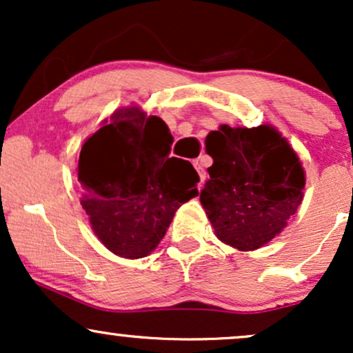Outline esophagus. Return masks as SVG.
Wrapping results in <instances>:
<instances>
[{
    "label": "esophagus",
    "instance_id": "1",
    "mask_svg": "<svg viewBox=\"0 0 353 353\" xmlns=\"http://www.w3.org/2000/svg\"><path fill=\"white\" fill-rule=\"evenodd\" d=\"M194 168H196V171H197V174H199V179H201V184H204V181H205V177H208V174H205V169H204V165H202V163L201 161H194Z\"/></svg>",
    "mask_w": 353,
    "mask_h": 353
}]
</instances>
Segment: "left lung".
<instances>
[{
  "mask_svg": "<svg viewBox=\"0 0 353 353\" xmlns=\"http://www.w3.org/2000/svg\"><path fill=\"white\" fill-rule=\"evenodd\" d=\"M212 157L201 204L219 241L249 252L287 228L302 204L305 171L281 131L219 125L205 137Z\"/></svg>",
  "mask_w": 353,
  "mask_h": 353,
  "instance_id": "1",
  "label": "left lung"
}]
</instances>
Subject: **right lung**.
<instances>
[{"label": "right lung", "mask_w": 353, "mask_h": 353, "mask_svg": "<svg viewBox=\"0 0 353 353\" xmlns=\"http://www.w3.org/2000/svg\"><path fill=\"white\" fill-rule=\"evenodd\" d=\"M172 141L161 117L131 104L116 109L81 148V205L101 244L119 257H148L176 210L199 194L192 164L169 156Z\"/></svg>", "instance_id": "right-lung-1"}]
</instances>
